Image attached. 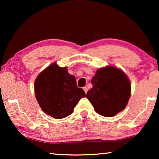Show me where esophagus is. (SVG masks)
<instances>
[{"label":"esophagus","instance_id":"34e87169","mask_svg":"<svg viewBox=\"0 0 159 159\" xmlns=\"http://www.w3.org/2000/svg\"><path fill=\"white\" fill-rule=\"evenodd\" d=\"M83 90H84V93H87V92H88V88H87V87H84Z\"/></svg>","mask_w":159,"mask_h":159}]
</instances>
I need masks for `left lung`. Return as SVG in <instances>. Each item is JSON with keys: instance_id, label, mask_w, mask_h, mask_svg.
<instances>
[{"instance_id": "1", "label": "left lung", "mask_w": 159, "mask_h": 159, "mask_svg": "<svg viewBox=\"0 0 159 159\" xmlns=\"http://www.w3.org/2000/svg\"><path fill=\"white\" fill-rule=\"evenodd\" d=\"M91 83L93 88L86 97L98 114L112 117L125 109L131 95V83L121 69L113 66L100 68Z\"/></svg>"}]
</instances>
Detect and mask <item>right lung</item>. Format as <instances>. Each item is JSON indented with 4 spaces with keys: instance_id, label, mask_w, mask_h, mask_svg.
Instances as JSON below:
<instances>
[{
    "instance_id": "add662e5",
    "label": "right lung",
    "mask_w": 159,
    "mask_h": 159,
    "mask_svg": "<svg viewBox=\"0 0 159 159\" xmlns=\"http://www.w3.org/2000/svg\"><path fill=\"white\" fill-rule=\"evenodd\" d=\"M34 93L40 108L56 119L69 116L85 93L76 84L75 77L68 73L67 67L56 62L43 70L34 81Z\"/></svg>"
}]
</instances>
